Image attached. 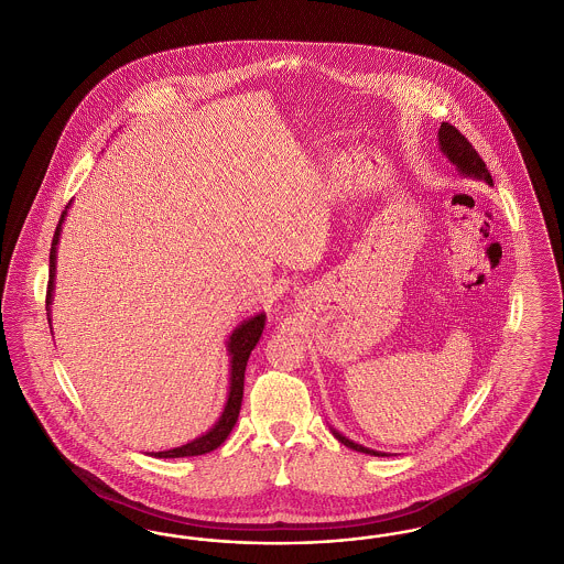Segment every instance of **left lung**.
I'll return each instance as SVG.
<instances>
[{
  "mask_svg": "<svg viewBox=\"0 0 564 564\" xmlns=\"http://www.w3.org/2000/svg\"><path fill=\"white\" fill-rule=\"evenodd\" d=\"M438 149L445 158L449 159L451 163L455 165V170L464 176V178H474V181L487 182L489 186H494V178L485 165V161L476 153L473 144L468 142V138L462 134L457 128H453L451 123H441L438 130ZM334 436L338 438L341 445H346L348 449L359 451V453H367V455H376V457H383L386 453L382 451L369 449L362 447L359 443L346 438L344 434H339L338 430L332 429Z\"/></svg>",
  "mask_w": 564,
  "mask_h": 564,
  "instance_id": "left-lung-1",
  "label": "left lung"
}]
</instances>
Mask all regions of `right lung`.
Returning a JSON list of instances; mask_svg holds the SVG:
<instances>
[{
	"label": "right lung",
	"instance_id": "right-lung-1",
	"mask_svg": "<svg viewBox=\"0 0 564 564\" xmlns=\"http://www.w3.org/2000/svg\"><path fill=\"white\" fill-rule=\"evenodd\" d=\"M70 205V203H68ZM67 207L58 220L54 239H52V249H50V281H47V295H45V308L50 316V304H52V295H54V276H56V246L61 241V230L63 223L67 218ZM50 321V318H47ZM264 321L267 315H253L248 321H243L241 325H237L232 329V334L228 336L226 341V350L230 357V378H228V399H226L225 409L218 417V422L207 430L202 436H197L195 441L174 447L167 451H151L149 455L153 457H191V455H203L209 451L218 449L226 441V436L230 434V430L235 429L239 411H241V401H243V380H246V367H248L249 355L256 348V344L260 341V336L264 332Z\"/></svg>",
	"mask_w": 564,
	"mask_h": 564
}]
</instances>
